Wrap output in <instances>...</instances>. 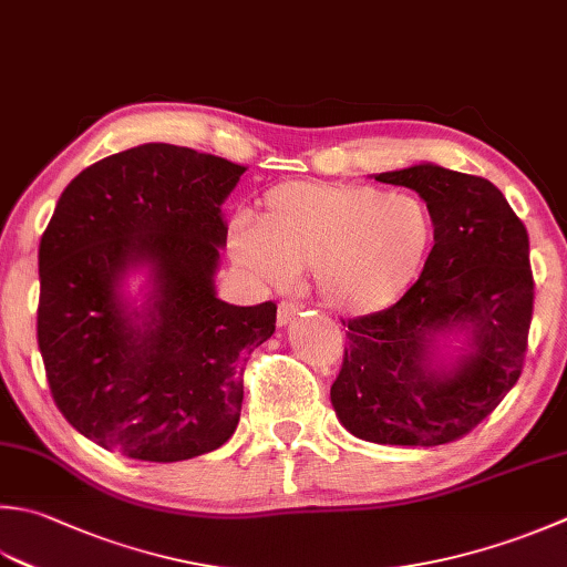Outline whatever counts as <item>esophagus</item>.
Returning a JSON list of instances; mask_svg holds the SVG:
<instances>
[{"mask_svg": "<svg viewBox=\"0 0 567 567\" xmlns=\"http://www.w3.org/2000/svg\"><path fill=\"white\" fill-rule=\"evenodd\" d=\"M299 309H302V305H297V302H282L280 307H277V324H280V327L290 324V321L299 315Z\"/></svg>", "mask_w": 567, "mask_h": 567, "instance_id": "esophagus-1", "label": "esophagus"}]
</instances>
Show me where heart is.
Returning a JSON list of instances; mask_svg holds the SVG:
<instances>
[{
  "mask_svg": "<svg viewBox=\"0 0 567 567\" xmlns=\"http://www.w3.org/2000/svg\"><path fill=\"white\" fill-rule=\"evenodd\" d=\"M435 220L415 194L365 184L285 182L265 192L255 224L230 233L238 268L262 285H287L312 268L321 305L365 317L395 305L423 272Z\"/></svg>",
  "mask_w": 567,
  "mask_h": 567,
  "instance_id": "obj_1",
  "label": "heart"
}]
</instances>
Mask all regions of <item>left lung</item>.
<instances>
[{
  "label": "left lung",
  "mask_w": 567,
  "mask_h": 567,
  "mask_svg": "<svg viewBox=\"0 0 567 567\" xmlns=\"http://www.w3.org/2000/svg\"><path fill=\"white\" fill-rule=\"evenodd\" d=\"M375 182L423 198L435 246L395 305L349 319L331 405L359 440L447 445L480 425L524 369L534 315L528 233L482 176L420 162Z\"/></svg>",
  "instance_id": "left-lung-1"
}]
</instances>
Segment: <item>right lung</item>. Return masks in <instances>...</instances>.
Wrapping results in <instances>:
<instances>
[{"instance_id": "1", "label": "right lung", "mask_w": 567, "mask_h": 567, "mask_svg": "<svg viewBox=\"0 0 567 567\" xmlns=\"http://www.w3.org/2000/svg\"><path fill=\"white\" fill-rule=\"evenodd\" d=\"M246 166L150 142L87 166L63 188L39 246V351L63 417L95 445L182 462L236 432L243 353L277 307L228 305L216 270L224 206ZM148 275L145 299L126 277Z\"/></svg>"}]
</instances>
